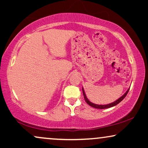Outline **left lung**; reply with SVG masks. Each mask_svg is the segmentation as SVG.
I'll return each mask as SVG.
<instances>
[{
	"label": "left lung",
	"instance_id": "obj_1",
	"mask_svg": "<svg viewBox=\"0 0 148 148\" xmlns=\"http://www.w3.org/2000/svg\"><path fill=\"white\" fill-rule=\"evenodd\" d=\"M129 89H130V88H129L128 90H127V92H125V94H123L122 96H121L120 98H119V99H117L116 100H115L114 102H113L112 103H110V104H94V103H93L92 102H90V101L89 100V99L87 98L86 93H85V91L84 90V88H83V87H82L83 94H84V99H85V100H86V102L88 103V104L90 105V106H91L92 107H94V108H98V109L109 108H111V107H113V106H116V105H117L118 104H119V103H120L121 101H122L123 99H124L125 97H126L127 93H128L129 91Z\"/></svg>",
	"mask_w": 148,
	"mask_h": 148
}]
</instances>
